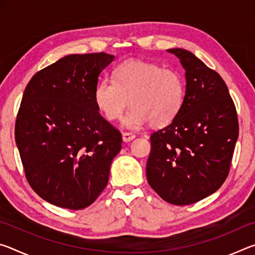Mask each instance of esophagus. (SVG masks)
Wrapping results in <instances>:
<instances>
[{
  "mask_svg": "<svg viewBox=\"0 0 255 255\" xmlns=\"http://www.w3.org/2000/svg\"><path fill=\"white\" fill-rule=\"evenodd\" d=\"M136 135H133L131 132H123V140L125 143H128V141H131L132 139H135Z\"/></svg>",
  "mask_w": 255,
  "mask_h": 255,
  "instance_id": "34e87169",
  "label": "esophagus"
}]
</instances>
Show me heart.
<instances>
[{"label": "heart", "mask_w": 255, "mask_h": 255, "mask_svg": "<svg viewBox=\"0 0 255 255\" xmlns=\"http://www.w3.org/2000/svg\"><path fill=\"white\" fill-rule=\"evenodd\" d=\"M184 97V79L178 70L133 59L118 65L114 80H101L94 90V102L108 120L118 119L129 99L131 108L123 124L130 129L148 123L169 125L182 109Z\"/></svg>", "instance_id": "heart-1"}]
</instances>
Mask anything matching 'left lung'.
Masks as SVG:
<instances>
[{
	"label": "left lung",
	"instance_id": "8db88e82",
	"mask_svg": "<svg viewBox=\"0 0 255 255\" xmlns=\"http://www.w3.org/2000/svg\"><path fill=\"white\" fill-rule=\"evenodd\" d=\"M185 71L182 109L150 135L146 176L172 205L195 204L222 187L230 172L239 122L227 85L217 72L190 51L167 49Z\"/></svg>",
	"mask_w": 255,
	"mask_h": 255
}]
</instances>
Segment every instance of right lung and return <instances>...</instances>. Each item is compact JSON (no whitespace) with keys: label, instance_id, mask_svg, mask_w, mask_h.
<instances>
[{"label":"right lung","instance_id":"1","mask_svg":"<svg viewBox=\"0 0 255 255\" xmlns=\"http://www.w3.org/2000/svg\"><path fill=\"white\" fill-rule=\"evenodd\" d=\"M114 55H67L32 76L15 122V143L30 187L57 207L96 201L122 149V133L94 102L101 72Z\"/></svg>","mask_w":255,"mask_h":255}]
</instances>
